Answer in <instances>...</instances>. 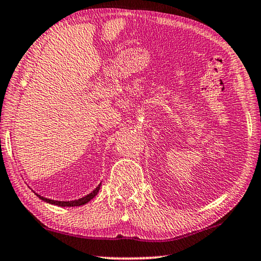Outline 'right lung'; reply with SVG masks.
<instances>
[{
    "label": "right lung",
    "instance_id": "1",
    "mask_svg": "<svg viewBox=\"0 0 261 261\" xmlns=\"http://www.w3.org/2000/svg\"><path fill=\"white\" fill-rule=\"evenodd\" d=\"M100 189V184L97 186V188L93 190V191L91 193H89L88 196H85L83 198H80V199H76V200H70V201H61V200H53V199H49V198H45V197H42L40 196V194L36 193V196L40 198V199H42L43 201H46V203L49 204H53V205H57V206H63V207H65V206H68V207H70V206H81V205H84L87 204L90 201L92 198L96 197V194L98 193Z\"/></svg>",
    "mask_w": 261,
    "mask_h": 261
}]
</instances>
